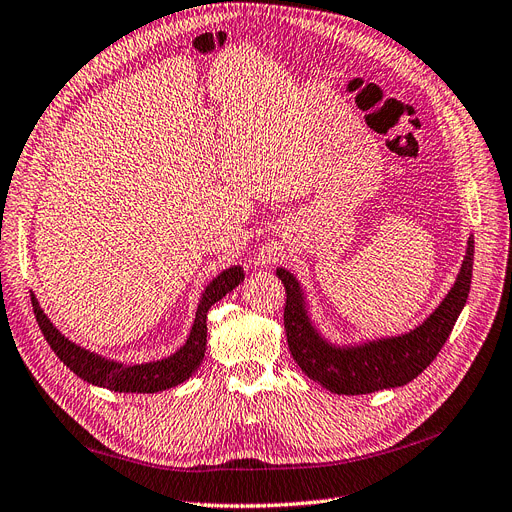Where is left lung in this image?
<instances>
[{"mask_svg":"<svg viewBox=\"0 0 512 512\" xmlns=\"http://www.w3.org/2000/svg\"><path fill=\"white\" fill-rule=\"evenodd\" d=\"M473 244V238H469L466 257L452 291L418 328L402 337L372 341L349 349L332 347L318 335L305 314L299 282L291 272L278 270L276 274L286 291V341L297 366L309 379L337 395H362L389 387H402L414 381L437 358L460 316L466 297H469L473 278Z\"/></svg>","mask_w":512,"mask_h":512,"instance_id":"obj_1","label":"left lung"}]
</instances>
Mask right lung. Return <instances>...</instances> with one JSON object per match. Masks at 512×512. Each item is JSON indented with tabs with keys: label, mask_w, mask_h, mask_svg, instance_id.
<instances>
[{
	"label": "right lung",
	"mask_w": 512,
	"mask_h": 512,
	"mask_svg": "<svg viewBox=\"0 0 512 512\" xmlns=\"http://www.w3.org/2000/svg\"><path fill=\"white\" fill-rule=\"evenodd\" d=\"M242 280L244 274L240 268H230L226 272H221L207 286L201 303H198L196 320L186 345L167 360L140 366H123L77 347L69 339H64L52 326L48 316L41 311L37 299L31 297V301L35 320L43 332V337H46L48 345L58 355L60 362L66 368H71L79 379L117 393H157L184 383L186 379H190L192 372L201 366L207 347V311L215 301L224 299Z\"/></svg>",
	"instance_id": "1"
}]
</instances>
